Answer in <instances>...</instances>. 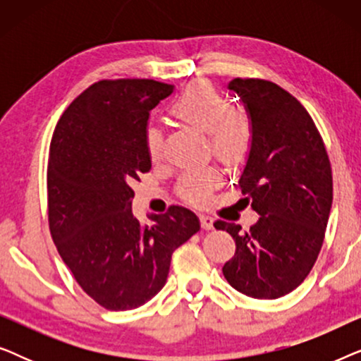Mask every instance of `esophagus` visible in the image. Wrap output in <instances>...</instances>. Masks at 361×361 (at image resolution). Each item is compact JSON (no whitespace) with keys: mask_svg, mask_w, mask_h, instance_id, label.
Wrapping results in <instances>:
<instances>
[{"mask_svg":"<svg viewBox=\"0 0 361 361\" xmlns=\"http://www.w3.org/2000/svg\"><path fill=\"white\" fill-rule=\"evenodd\" d=\"M214 219H210V216L207 215H200V225L204 230H214Z\"/></svg>","mask_w":361,"mask_h":361,"instance_id":"obj_1","label":"esophagus"}]
</instances>
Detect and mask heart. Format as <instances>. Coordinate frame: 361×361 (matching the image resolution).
<instances>
[{"label":"heart","mask_w":361,"mask_h":361,"mask_svg":"<svg viewBox=\"0 0 361 361\" xmlns=\"http://www.w3.org/2000/svg\"><path fill=\"white\" fill-rule=\"evenodd\" d=\"M171 115L182 125L209 135L210 149L221 162L236 166L243 162L253 145V123L250 116L235 111L231 102L209 82H194L172 102ZM146 149L151 159L162 154V135L156 126L146 130ZM220 182L215 167H199L182 176L180 195L194 204L209 200L212 190Z\"/></svg>","instance_id":"1"}]
</instances>
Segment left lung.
<instances>
[{
    "mask_svg": "<svg viewBox=\"0 0 361 361\" xmlns=\"http://www.w3.org/2000/svg\"><path fill=\"white\" fill-rule=\"evenodd\" d=\"M253 123V145L238 184L259 220L248 231L215 221L236 243L224 266L231 288L255 299L294 290L322 248L332 209V169L307 110L284 88L258 78H233Z\"/></svg>",
    "mask_w": 361,
    "mask_h": 361,
    "instance_id": "obj_1",
    "label": "left lung"
}]
</instances>
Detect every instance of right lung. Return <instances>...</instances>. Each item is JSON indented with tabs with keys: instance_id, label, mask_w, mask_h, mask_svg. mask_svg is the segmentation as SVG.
<instances>
[{
	"instance_id": "1",
	"label": "right lung",
	"mask_w": 361,
	"mask_h": 361,
	"mask_svg": "<svg viewBox=\"0 0 361 361\" xmlns=\"http://www.w3.org/2000/svg\"><path fill=\"white\" fill-rule=\"evenodd\" d=\"M174 85L146 78L93 83L59 120L47 166L49 226L59 255L90 298L131 310L164 288L171 256L200 230L194 212L172 205L142 226L131 184L151 169L149 113Z\"/></svg>"
}]
</instances>
